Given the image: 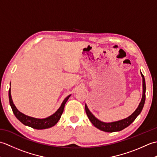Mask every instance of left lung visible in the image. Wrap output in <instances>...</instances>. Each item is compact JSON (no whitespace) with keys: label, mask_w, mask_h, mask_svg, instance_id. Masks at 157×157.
Returning <instances> with one entry per match:
<instances>
[{"label":"left lung","mask_w":157,"mask_h":157,"mask_svg":"<svg viewBox=\"0 0 157 157\" xmlns=\"http://www.w3.org/2000/svg\"><path fill=\"white\" fill-rule=\"evenodd\" d=\"M141 75L142 77V87H143V93H142V98L141 100V102L136 109V111L132 113V114L129 116L124 119L120 120V121H114L111 123H105L101 121H100L97 118L93 115L92 113L90 111L88 106L85 105V110L86 113L87 114V116L90 121L94 125L96 128L102 130L103 132H119L121 130L125 129L127 127H128L131 123L134 121L136 118L140 115L141 113L142 110L143 109V106L144 105L145 99H146V83H145V79L144 77L141 73Z\"/></svg>","instance_id":"8db88e82"}]
</instances>
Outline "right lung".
Masks as SVG:
<instances>
[{
    "instance_id": "obj_1",
    "label": "right lung",
    "mask_w": 157,
    "mask_h": 157,
    "mask_svg": "<svg viewBox=\"0 0 157 157\" xmlns=\"http://www.w3.org/2000/svg\"><path fill=\"white\" fill-rule=\"evenodd\" d=\"M70 96H71V94L69 95L68 96H67V97L64 99V101H63L61 106H60L59 109L54 113V114H52V115L49 116L48 117L44 118V119H37V118L32 117H29L28 115H25L23 114V113L18 111V109L16 108L15 105L13 104L11 95V88H9V103H10V105L11 106L12 111L13 113H14V115L17 117V119L19 121H21L23 124H24L25 125L29 126L30 127V128L36 129H47L56 125L59 121L60 118H61V115L63 112V110H64L65 103L67 101V100L70 97Z\"/></svg>"
}]
</instances>
